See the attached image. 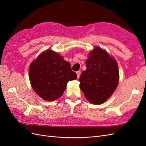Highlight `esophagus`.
<instances>
[{
  "mask_svg": "<svg viewBox=\"0 0 146 146\" xmlns=\"http://www.w3.org/2000/svg\"><path fill=\"white\" fill-rule=\"evenodd\" d=\"M76 74H77V78H78L79 77H80V76L81 72L80 71V70H78V71H77V72H76Z\"/></svg>",
  "mask_w": 146,
  "mask_h": 146,
  "instance_id": "34e87169",
  "label": "esophagus"
}]
</instances>
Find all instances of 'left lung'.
I'll return each instance as SVG.
<instances>
[{"label":"left lung","mask_w":146,"mask_h":146,"mask_svg":"<svg viewBox=\"0 0 146 146\" xmlns=\"http://www.w3.org/2000/svg\"><path fill=\"white\" fill-rule=\"evenodd\" d=\"M86 66L79 78L80 89L91 104H102L118 85L117 64L107 52L97 46L90 52Z\"/></svg>","instance_id":"left-lung-1"}]
</instances>
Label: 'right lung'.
<instances>
[{
  "label": "right lung",
  "instance_id": "add662e5",
  "mask_svg": "<svg viewBox=\"0 0 146 146\" xmlns=\"http://www.w3.org/2000/svg\"><path fill=\"white\" fill-rule=\"evenodd\" d=\"M29 78L33 90L47 101L62 96L69 81L77 79L69 63L51 50L42 52L30 64Z\"/></svg>",
  "mask_w": 146,
  "mask_h": 146
}]
</instances>
